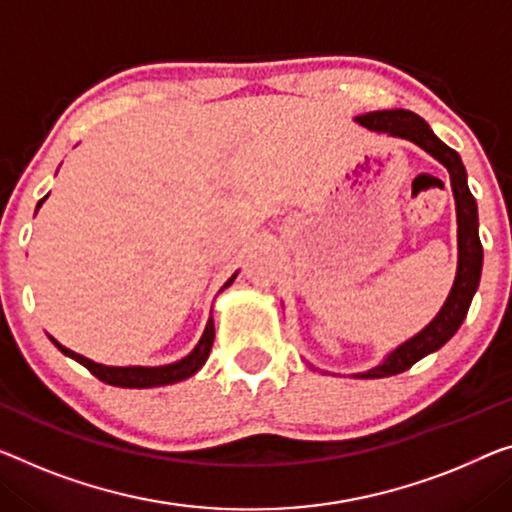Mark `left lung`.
Returning <instances> with one entry per match:
<instances>
[{
    "mask_svg": "<svg viewBox=\"0 0 512 512\" xmlns=\"http://www.w3.org/2000/svg\"><path fill=\"white\" fill-rule=\"evenodd\" d=\"M356 121L370 131L386 133L393 137H404V140L418 144L427 154L434 156L441 165L451 174V188L455 195V211H457V248H460V257H457V276L453 282L451 294L439 310V315L432 319L425 329L414 335V338L404 342L395 352L386 358L384 363L377 365L368 372H358V379H379L400 375V372L409 370L416 361L423 356L437 352L444 347L448 340L453 338L455 331L460 329L464 317H467L471 299H474L478 282H480V269H483V246L478 239V207L474 195L467 186V170H464L460 154L448 147L432 133V128L418 117V114L409 110H381V112H368L363 117H356Z\"/></svg>",
    "mask_w": 512,
    "mask_h": 512,
    "instance_id": "left-lung-1",
    "label": "left lung"
}]
</instances>
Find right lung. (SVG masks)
I'll use <instances>...</instances> for the list:
<instances>
[{
    "instance_id": "obj_1",
    "label": "right lung",
    "mask_w": 512,
    "mask_h": 512,
    "mask_svg": "<svg viewBox=\"0 0 512 512\" xmlns=\"http://www.w3.org/2000/svg\"><path fill=\"white\" fill-rule=\"evenodd\" d=\"M45 202V197L41 202H38V207ZM36 207V209H38ZM236 278L234 276L225 282V287H230ZM213 319L209 317L207 322V329H204L200 342H197V347L190 352L186 358H181L177 363H170V365H160V368H140V365H131V368H110V365H101V363H94L89 361V358L80 356L71 352V349H66L64 345H59L55 338H50L55 345L59 347V352H64L66 356L75 358V361L85 365V368L91 372V375L98 377L105 384L110 386H121V388H151V386H167V384H174V381H181L190 375H195L197 370L202 368L204 361L209 358L211 352V345H213Z\"/></svg>"
}]
</instances>
